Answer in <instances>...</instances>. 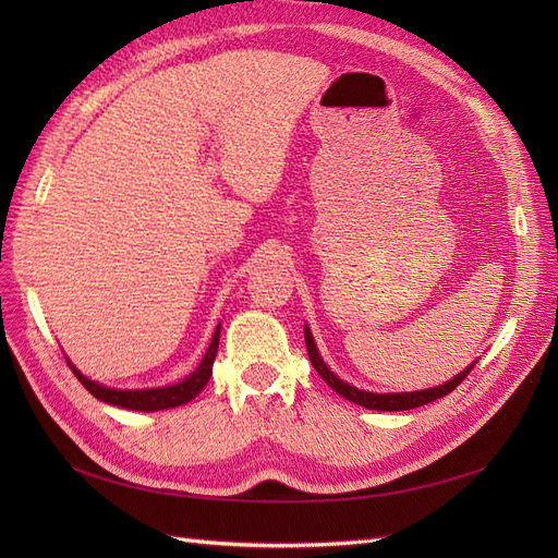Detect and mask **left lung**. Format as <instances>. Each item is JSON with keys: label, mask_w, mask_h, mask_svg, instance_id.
Listing matches in <instances>:
<instances>
[{"label": "left lung", "mask_w": 558, "mask_h": 558, "mask_svg": "<svg viewBox=\"0 0 558 558\" xmlns=\"http://www.w3.org/2000/svg\"><path fill=\"white\" fill-rule=\"evenodd\" d=\"M305 342H307V353H310V361L314 365L316 373L324 377V381L332 388L335 393H340L342 398H347L349 402H356L361 404V408H367V410H377V412H402V410H414V408H421V404H428L437 398H445L447 393H451L456 386H459L468 375L472 365H468L463 373L456 375L453 379L435 386V388H426V391H412V393H369V391H361V388L351 386L347 381H342L340 377H337L335 373H330L328 365L324 363V359L318 356V349L314 344V337H312V330L305 326Z\"/></svg>", "instance_id": "left-lung-1"}]
</instances>
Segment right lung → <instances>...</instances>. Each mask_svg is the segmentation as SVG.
<instances>
[{
	"label": "right lung",
	"instance_id": "add662e5",
	"mask_svg": "<svg viewBox=\"0 0 558 558\" xmlns=\"http://www.w3.org/2000/svg\"><path fill=\"white\" fill-rule=\"evenodd\" d=\"M218 337H221V326L216 328L211 344L205 353V359L197 365V369L193 375H189L185 379H181L179 384L172 386H162V388H142V391H121V388H109L97 381H90L88 377H83L78 369L72 365V361H66L72 367V373L76 375V379L88 388V391L102 402L116 404V408H125V410H137V412H158V410H170V408H179V404H185L189 400H193L202 388L207 386L209 377H211V367H214V359H216V349H218Z\"/></svg>",
	"mask_w": 558,
	"mask_h": 558
}]
</instances>
